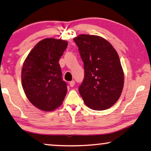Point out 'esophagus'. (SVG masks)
<instances>
[{"mask_svg":"<svg viewBox=\"0 0 151 151\" xmlns=\"http://www.w3.org/2000/svg\"><path fill=\"white\" fill-rule=\"evenodd\" d=\"M75 81H72L70 82V86L72 87V88H73V87L75 86Z\"/></svg>","mask_w":151,"mask_h":151,"instance_id":"esophagus-1","label":"esophagus"}]
</instances>
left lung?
<instances>
[{"instance_id":"left-lung-1","label":"left lung","mask_w":151,"mask_h":151,"mask_svg":"<svg viewBox=\"0 0 151 151\" xmlns=\"http://www.w3.org/2000/svg\"><path fill=\"white\" fill-rule=\"evenodd\" d=\"M74 41L83 61L85 76L78 91L85 104L97 111L111 107L120 98L124 86L117 52L99 36L79 35Z\"/></svg>"}]
</instances>
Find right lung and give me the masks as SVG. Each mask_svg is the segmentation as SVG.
<instances>
[{"instance_id": "add662e5", "label": "right lung", "mask_w": 151, "mask_h": 151, "mask_svg": "<svg viewBox=\"0 0 151 151\" xmlns=\"http://www.w3.org/2000/svg\"><path fill=\"white\" fill-rule=\"evenodd\" d=\"M68 42L46 38L38 42L25 59L22 83L27 99L38 109L52 111L59 107L67 92L59 61Z\"/></svg>"}]
</instances>
